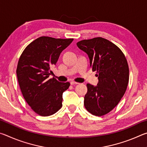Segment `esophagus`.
<instances>
[{
  "label": "esophagus",
  "instance_id": "obj_1",
  "mask_svg": "<svg viewBox=\"0 0 147 147\" xmlns=\"http://www.w3.org/2000/svg\"><path fill=\"white\" fill-rule=\"evenodd\" d=\"M79 84L78 82H74V81H71V85H74V84H76H76Z\"/></svg>",
  "mask_w": 147,
  "mask_h": 147
}]
</instances>
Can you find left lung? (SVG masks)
Wrapping results in <instances>:
<instances>
[{"label":"left lung","instance_id":"1","mask_svg":"<svg viewBox=\"0 0 147 147\" xmlns=\"http://www.w3.org/2000/svg\"><path fill=\"white\" fill-rule=\"evenodd\" d=\"M76 45L88 54L92 71H96L98 79L96 86L87 84L84 106L92 115H106L117 105L127 89V60L117 46L100 37L84 39Z\"/></svg>","mask_w":147,"mask_h":147}]
</instances>
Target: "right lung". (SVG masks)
<instances>
[{
  "label": "right lung",
  "instance_id": "add662e5",
  "mask_svg": "<svg viewBox=\"0 0 147 147\" xmlns=\"http://www.w3.org/2000/svg\"><path fill=\"white\" fill-rule=\"evenodd\" d=\"M73 41L42 36L30 43L20 56L16 71L20 89L27 104L39 115H53L61 108L62 94L70 83L49 77L51 68Z\"/></svg>",
  "mask_w": 147,
  "mask_h": 147
}]
</instances>
